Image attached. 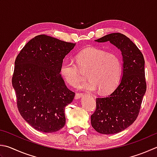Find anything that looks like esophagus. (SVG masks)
Here are the masks:
<instances>
[{
  "instance_id": "obj_1",
  "label": "esophagus",
  "mask_w": 157,
  "mask_h": 157,
  "mask_svg": "<svg viewBox=\"0 0 157 157\" xmlns=\"http://www.w3.org/2000/svg\"><path fill=\"white\" fill-rule=\"evenodd\" d=\"M82 95H83V94H82V93H76L75 95V98L76 99H78L80 98Z\"/></svg>"
}]
</instances>
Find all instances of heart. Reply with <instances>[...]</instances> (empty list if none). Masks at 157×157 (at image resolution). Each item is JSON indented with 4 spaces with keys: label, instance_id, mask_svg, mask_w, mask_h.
<instances>
[{
    "label": "heart",
    "instance_id": "1",
    "mask_svg": "<svg viewBox=\"0 0 157 157\" xmlns=\"http://www.w3.org/2000/svg\"><path fill=\"white\" fill-rule=\"evenodd\" d=\"M66 82L75 86L86 73L88 80L80 87L87 90L98 89L101 93L112 92L118 86L123 73L120 57L95 47L83 49L75 56V62L66 60L59 70Z\"/></svg>",
    "mask_w": 157,
    "mask_h": 157
}]
</instances>
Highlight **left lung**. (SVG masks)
<instances>
[{
	"instance_id": "8db88e82",
	"label": "left lung",
	"mask_w": 157,
	"mask_h": 157,
	"mask_svg": "<svg viewBox=\"0 0 157 157\" xmlns=\"http://www.w3.org/2000/svg\"><path fill=\"white\" fill-rule=\"evenodd\" d=\"M95 41H110L120 49L124 64L122 79L116 89L109 95L96 99L91 125L101 134L118 133L132 124L140 111L147 88L144 58L139 48L122 33L108 34Z\"/></svg>"
}]
</instances>
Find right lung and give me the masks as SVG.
Masks as SVG:
<instances>
[{"label": "right lung", "mask_w": 157, "mask_h": 157, "mask_svg": "<svg viewBox=\"0 0 157 157\" xmlns=\"http://www.w3.org/2000/svg\"><path fill=\"white\" fill-rule=\"evenodd\" d=\"M75 45L42 34L28 42L16 57L12 86L17 107L37 130L54 132L65 125L64 108L75 93L67 88L59 70Z\"/></svg>", "instance_id": "add662e5"}]
</instances>
